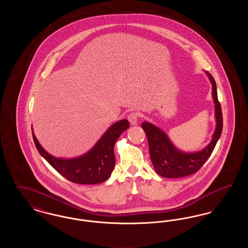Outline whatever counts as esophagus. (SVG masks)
<instances>
[{"instance_id":"obj_1","label":"esophagus","mask_w":248,"mask_h":248,"mask_svg":"<svg viewBox=\"0 0 248 248\" xmlns=\"http://www.w3.org/2000/svg\"><path fill=\"white\" fill-rule=\"evenodd\" d=\"M139 118H140V115H139L137 112H131L129 115L127 116V119H128V121H129L130 124H131L132 125L138 124Z\"/></svg>"}]
</instances>
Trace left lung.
<instances>
[{
	"instance_id": "1",
	"label": "left lung",
	"mask_w": 248,
	"mask_h": 248,
	"mask_svg": "<svg viewBox=\"0 0 248 248\" xmlns=\"http://www.w3.org/2000/svg\"><path fill=\"white\" fill-rule=\"evenodd\" d=\"M205 73L212 83L216 129L213 134L212 140L204 149L195 153H184L177 149L163 130L149 122L142 123V128L145 131L149 142L151 160L156 173L161 177L177 178L196 173L210 157L221 136L223 118L221 107L217 99V84L212 75L208 71H205Z\"/></svg>"
}]
</instances>
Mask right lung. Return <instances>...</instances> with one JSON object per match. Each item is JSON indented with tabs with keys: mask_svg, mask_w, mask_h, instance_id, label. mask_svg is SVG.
Here are the masks:
<instances>
[{
	"mask_svg": "<svg viewBox=\"0 0 248 248\" xmlns=\"http://www.w3.org/2000/svg\"><path fill=\"white\" fill-rule=\"evenodd\" d=\"M127 128H129V122L125 119L114 123L90 151L82 156L70 159L57 158L48 154L33 132L32 137L39 154L60 175L77 184H98L110 177L115 165L114 144Z\"/></svg>",
	"mask_w": 248,
	"mask_h": 248,
	"instance_id": "1",
	"label": "right lung"
}]
</instances>
